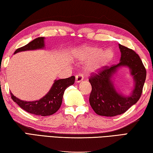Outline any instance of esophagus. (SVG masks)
<instances>
[{
    "label": "esophagus",
    "instance_id": "obj_1",
    "mask_svg": "<svg viewBox=\"0 0 153 153\" xmlns=\"http://www.w3.org/2000/svg\"><path fill=\"white\" fill-rule=\"evenodd\" d=\"M83 79H84L83 75L81 74H79L76 76V81L77 82H80L82 81H83Z\"/></svg>",
    "mask_w": 153,
    "mask_h": 153
}]
</instances>
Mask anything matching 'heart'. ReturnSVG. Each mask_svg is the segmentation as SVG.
<instances>
[{
	"mask_svg": "<svg viewBox=\"0 0 153 153\" xmlns=\"http://www.w3.org/2000/svg\"><path fill=\"white\" fill-rule=\"evenodd\" d=\"M76 56L81 62L93 60L98 57L97 60L89 64L87 67L88 71H96L110 62L114 58V52L110 49L103 52V49L100 48L82 47L76 51Z\"/></svg>",
	"mask_w": 153,
	"mask_h": 153,
	"instance_id": "b5f03b06",
	"label": "heart"
}]
</instances>
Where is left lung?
Masks as SVG:
<instances>
[{
  "label": "left lung",
  "mask_w": 153,
  "mask_h": 153,
  "mask_svg": "<svg viewBox=\"0 0 153 153\" xmlns=\"http://www.w3.org/2000/svg\"><path fill=\"white\" fill-rule=\"evenodd\" d=\"M121 58L119 64L105 66L93 72L89 81L92 87L89 103L93 110L100 116L113 117L125 113L140 98L146 71L139 56L130 48L119 44ZM120 66H128L131 71L135 82L132 95L124 97L116 91L111 79Z\"/></svg>",
  "instance_id": "1"
}]
</instances>
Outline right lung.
<instances>
[{"label":"right lung","mask_w":153,"mask_h":153,"mask_svg":"<svg viewBox=\"0 0 153 153\" xmlns=\"http://www.w3.org/2000/svg\"><path fill=\"white\" fill-rule=\"evenodd\" d=\"M44 47V37H40L33 39L24 46L18 48L14 53L21 51L36 50ZM75 76L59 79L55 81L52 88L41 100L35 101H24L20 100L10 93L12 100L23 110L37 116H47L56 113L60 109L64 91L74 83Z\"/></svg>","instance_id":"obj_1"}]
</instances>
